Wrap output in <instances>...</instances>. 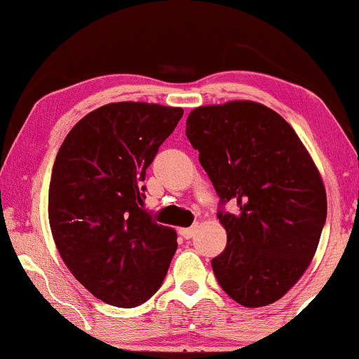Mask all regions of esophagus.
I'll return each mask as SVG.
<instances>
[{"instance_id": "34e87169", "label": "esophagus", "mask_w": 359, "mask_h": 359, "mask_svg": "<svg viewBox=\"0 0 359 359\" xmlns=\"http://www.w3.org/2000/svg\"><path fill=\"white\" fill-rule=\"evenodd\" d=\"M194 233H196V226H191V228H180V234L184 238V240H189V238H193Z\"/></svg>"}]
</instances>
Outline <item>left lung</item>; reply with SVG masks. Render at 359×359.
<instances>
[{"label": "left lung", "mask_w": 359, "mask_h": 359, "mask_svg": "<svg viewBox=\"0 0 359 359\" xmlns=\"http://www.w3.org/2000/svg\"><path fill=\"white\" fill-rule=\"evenodd\" d=\"M187 136L219 196L224 251L211 261L229 298L259 308L283 298L316 253L326 221L321 175L293 128L255 101L194 108Z\"/></svg>", "instance_id": "8db88e82"}]
</instances>
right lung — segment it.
I'll use <instances>...</instances> for the list:
<instances>
[{
	"mask_svg": "<svg viewBox=\"0 0 359 359\" xmlns=\"http://www.w3.org/2000/svg\"><path fill=\"white\" fill-rule=\"evenodd\" d=\"M183 108L121 101L88 113L53 166L48 218L73 276L101 302L135 308L165 280L176 231L141 210L146 168Z\"/></svg>",
	"mask_w": 359,
	"mask_h": 359,
	"instance_id": "obj_1",
	"label": "right lung"
}]
</instances>
